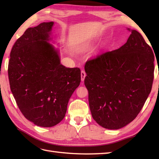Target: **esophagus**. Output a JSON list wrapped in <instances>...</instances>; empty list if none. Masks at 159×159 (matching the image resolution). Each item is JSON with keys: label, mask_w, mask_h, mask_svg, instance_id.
I'll use <instances>...</instances> for the list:
<instances>
[{"label": "esophagus", "mask_w": 159, "mask_h": 159, "mask_svg": "<svg viewBox=\"0 0 159 159\" xmlns=\"http://www.w3.org/2000/svg\"><path fill=\"white\" fill-rule=\"evenodd\" d=\"M86 76V73L84 70H81V72H80V77H81V80L82 81H84V80L85 79Z\"/></svg>", "instance_id": "esophagus-1"}]
</instances>
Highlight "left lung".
<instances>
[{
  "label": "left lung",
  "mask_w": 159,
  "mask_h": 159,
  "mask_svg": "<svg viewBox=\"0 0 159 159\" xmlns=\"http://www.w3.org/2000/svg\"><path fill=\"white\" fill-rule=\"evenodd\" d=\"M154 61L152 49L136 30L120 48L87 61L84 83L100 126L120 129L135 119L151 92Z\"/></svg>",
  "instance_id": "1"
}]
</instances>
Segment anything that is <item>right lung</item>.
<instances>
[{
    "mask_svg": "<svg viewBox=\"0 0 159 159\" xmlns=\"http://www.w3.org/2000/svg\"><path fill=\"white\" fill-rule=\"evenodd\" d=\"M54 25L29 28L13 44L8 65L10 89L19 109L37 126L52 127L61 121L80 83V70L60 63L59 52L47 42Z\"/></svg>",
    "mask_w": 159,
    "mask_h": 159,
    "instance_id": "1",
    "label": "right lung"
}]
</instances>
